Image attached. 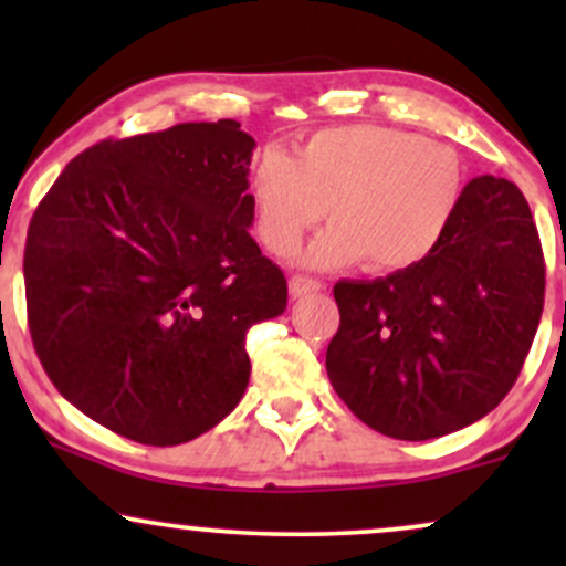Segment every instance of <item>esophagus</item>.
Masks as SVG:
<instances>
[{"label": "esophagus", "instance_id": "esophagus-1", "mask_svg": "<svg viewBox=\"0 0 566 566\" xmlns=\"http://www.w3.org/2000/svg\"><path fill=\"white\" fill-rule=\"evenodd\" d=\"M319 290H324V284L319 282V279H308V276H301V274L290 276L292 297H303V295H308V292H319Z\"/></svg>", "mask_w": 566, "mask_h": 566}]
</instances>
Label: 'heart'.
Returning a JSON list of instances; mask_svg holds the SVG:
<instances>
[{"label": "heart", "instance_id": "obj_1", "mask_svg": "<svg viewBox=\"0 0 566 566\" xmlns=\"http://www.w3.org/2000/svg\"><path fill=\"white\" fill-rule=\"evenodd\" d=\"M465 167L444 143L399 127L350 125L311 135L295 157L269 148L250 175L258 233L290 255L324 218L305 252L316 269L359 263L405 271L423 263L450 231L465 199Z\"/></svg>", "mask_w": 566, "mask_h": 566}]
</instances>
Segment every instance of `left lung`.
<instances>
[{
    "instance_id": "obj_1",
    "label": "left lung",
    "mask_w": 566,
    "mask_h": 566,
    "mask_svg": "<svg viewBox=\"0 0 566 566\" xmlns=\"http://www.w3.org/2000/svg\"><path fill=\"white\" fill-rule=\"evenodd\" d=\"M333 292L327 375L361 423L405 441L476 423L511 391L541 324L545 263L527 199L505 178H473L423 263Z\"/></svg>"
}]
</instances>
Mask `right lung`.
<instances>
[{
    "mask_svg": "<svg viewBox=\"0 0 566 566\" xmlns=\"http://www.w3.org/2000/svg\"><path fill=\"white\" fill-rule=\"evenodd\" d=\"M252 148L233 119L95 143L31 218L39 361L119 437L175 447L218 426L250 382L247 329L287 308V279L250 237Z\"/></svg>",
    "mask_w": 566,
    "mask_h": 566,
    "instance_id": "add662e5",
    "label": "right lung"
}]
</instances>
